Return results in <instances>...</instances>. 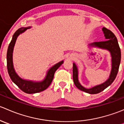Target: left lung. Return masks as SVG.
<instances>
[{"label": "left lung", "mask_w": 124, "mask_h": 124, "mask_svg": "<svg viewBox=\"0 0 124 124\" xmlns=\"http://www.w3.org/2000/svg\"><path fill=\"white\" fill-rule=\"evenodd\" d=\"M102 30L104 34L106 40L104 41L93 42V43L90 44L89 46L92 47H98L101 49L107 50L110 53L111 57H112V70H111L110 74L108 79L104 83L94 86V87L89 89L85 88L78 81V68H77V65L74 63H73L72 76H73V81L74 85L78 89L84 91L86 93H90V94H96V93H100L113 83L117 76L120 62H121V49L119 46L116 36L112 31L107 29L106 27H102Z\"/></svg>", "instance_id": "left-lung-1"}]
</instances>
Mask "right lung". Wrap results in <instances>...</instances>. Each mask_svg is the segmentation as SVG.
I'll return each mask as SVG.
<instances>
[{
	"mask_svg": "<svg viewBox=\"0 0 124 124\" xmlns=\"http://www.w3.org/2000/svg\"><path fill=\"white\" fill-rule=\"evenodd\" d=\"M31 27H27L20 28L14 34L12 40L9 44L8 51H7V68H8V72L11 79L22 91L27 93H35L44 91L50 86L54 77L55 71L63 63V61L58 62L53 67H51L47 71L44 79L41 82L27 80L23 79L18 76V75L16 73L13 65L12 53H13L14 47L18 35L25 32L27 29H30Z\"/></svg>",
	"mask_w": 124,
	"mask_h": 124,
	"instance_id": "add662e5",
	"label": "right lung"
}]
</instances>
